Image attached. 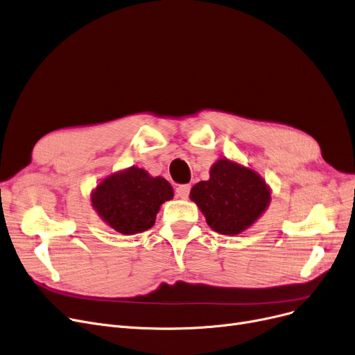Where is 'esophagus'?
<instances>
[{
	"mask_svg": "<svg viewBox=\"0 0 355 355\" xmlns=\"http://www.w3.org/2000/svg\"><path fill=\"white\" fill-rule=\"evenodd\" d=\"M189 192H191L189 184H180V187L176 188V196L180 199H188Z\"/></svg>",
	"mask_w": 355,
	"mask_h": 355,
	"instance_id": "esophagus-1",
	"label": "esophagus"
}]
</instances>
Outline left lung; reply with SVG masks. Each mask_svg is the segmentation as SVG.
Returning a JSON list of instances; mask_svg holds the SVG:
<instances>
[{
    "instance_id": "obj_1",
    "label": "left lung",
    "mask_w": 355,
    "mask_h": 355,
    "mask_svg": "<svg viewBox=\"0 0 355 355\" xmlns=\"http://www.w3.org/2000/svg\"><path fill=\"white\" fill-rule=\"evenodd\" d=\"M191 199L215 232L237 235L263 215L272 195L257 172L223 157L212 164L209 179L192 188Z\"/></svg>"
}]
</instances>
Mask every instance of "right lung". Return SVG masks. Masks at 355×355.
Returning a JSON list of instances; mask_svg holds the SVG:
<instances>
[{
    "label": "right lung",
    "instance_id": "obj_1",
    "mask_svg": "<svg viewBox=\"0 0 355 355\" xmlns=\"http://www.w3.org/2000/svg\"><path fill=\"white\" fill-rule=\"evenodd\" d=\"M172 198L173 188L164 178L150 176L136 166L110 175L91 193L101 219L124 235L153 227L162 204Z\"/></svg>",
    "mask_w": 355,
    "mask_h": 355
}]
</instances>
